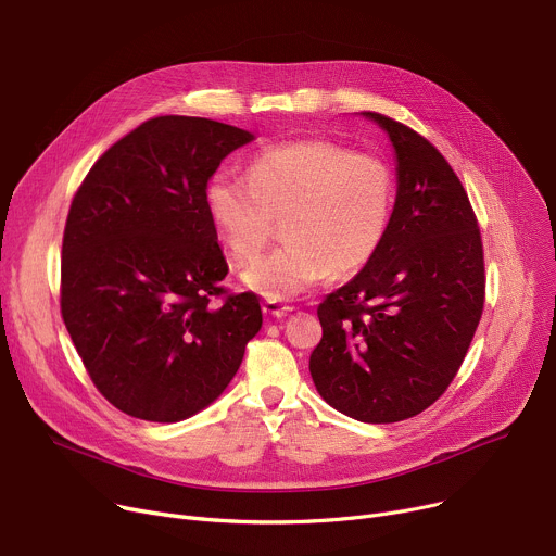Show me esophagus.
I'll list each match as a JSON object with an SVG mask.
<instances>
[{
    "instance_id": "1",
    "label": "esophagus",
    "mask_w": 556,
    "mask_h": 556,
    "mask_svg": "<svg viewBox=\"0 0 556 556\" xmlns=\"http://www.w3.org/2000/svg\"><path fill=\"white\" fill-rule=\"evenodd\" d=\"M264 313L266 315H270V317H277V319H281V317H286L290 311H292V306H288V304H281V302H275V300H268V302H264Z\"/></svg>"
}]
</instances>
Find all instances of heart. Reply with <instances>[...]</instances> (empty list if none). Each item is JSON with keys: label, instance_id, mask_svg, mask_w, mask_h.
<instances>
[{"label": "heart", "instance_id": "1", "mask_svg": "<svg viewBox=\"0 0 556 556\" xmlns=\"http://www.w3.org/2000/svg\"><path fill=\"white\" fill-rule=\"evenodd\" d=\"M397 199L391 163L328 138L256 152L248 178L218 169L205 185L212 224L237 262H252L283 226V245L243 273L245 286L281 302L330 273L364 270L382 250Z\"/></svg>", "mask_w": 556, "mask_h": 556}]
</instances>
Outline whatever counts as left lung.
<instances>
[{"label": "left lung", "instance_id": "obj_1", "mask_svg": "<svg viewBox=\"0 0 556 556\" xmlns=\"http://www.w3.org/2000/svg\"><path fill=\"white\" fill-rule=\"evenodd\" d=\"M397 199L389 237L355 279L317 306L319 395L362 422L414 418L447 391L485 304V252L460 178L435 147L378 111Z\"/></svg>", "mask_w": 556, "mask_h": 556}]
</instances>
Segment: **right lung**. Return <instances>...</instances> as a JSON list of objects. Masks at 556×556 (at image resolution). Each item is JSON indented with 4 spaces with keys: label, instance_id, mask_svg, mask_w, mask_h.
Wrapping results in <instances>:
<instances>
[{
    "label": "right lung",
    "instance_id": "1",
    "mask_svg": "<svg viewBox=\"0 0 556 556\" xmlns=\"http://www.w3.org/2000/svg\"><path fill=\"white\" fill-rule=\"evenodd\" d=\"M252 134L156 116L93 163L73 194L60 311L96 389L127 416L176 422L214 402L262 328L254 292H230L205 185Z\"/></svg>",
    "mask_w": 556,
    "mask_h": 556
}]
</instances>
